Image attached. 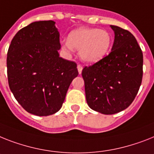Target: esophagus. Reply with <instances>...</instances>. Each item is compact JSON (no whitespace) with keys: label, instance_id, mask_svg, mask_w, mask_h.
I'll use <instances>...</instances> for the list:
<instances>
[{"label":"esophagus","instance_id":"34e87169","mask_svg":"<svg viewBox=\"0 0 154 154\" xmlns=\"http://www.w3.org/2000/svg\"><path fill=\"white\" fill-rule=\"evenodd\" d=\"M77 68H78L79 74H81V73H82V65H80V64H79V65L77 66Z\"/></svg>","mask_w":154,"mask_h":154}]
</instances>
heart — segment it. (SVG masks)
Wrapping results in <instances>:
<instances>
[{"label": "heart", "instance_id": "obj_1", "mask_svg": "<svg viewBox=\"0 0 154 154\" xmlns=\"http://www.w3.org/2000/svg\"><path fill=\"white\" fill-rule=\"evenodd\" d=\"M112 45V37L108 31L97 28L81 27L69 34L68 40L62 42L63 49L72 53L73 49L79 50L80 59L88 63L102 60Z\"/></svg>", "mask_w": 154, "mask_h": 154}]
</instances>
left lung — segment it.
<instances>
[{"mask_svg": "<svg viewBox=\"0 0 154 154\" xmlns=\"http://www.w3.org/2000/svg\"><path fill=\"white\" fill-rule=\"evenodd\" d=\"M112 50L100 61L82 69L86 102L100 113L112 115L129 106L143 79V55L134 35L111 25Z\"/></svg>", "mask_w": 154, "mask_h": 154, "instance_id": "8db88e82", "label": "left lung"}]
</instances>
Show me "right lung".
I'll list each match as a JSON object with an SVG mask.
<instances>
[{
    "instance_id": "obj_1",
    "label": "right lung",
    "mask_w": 154,
    "mask_h": 154,
    "mask_svg": "<svg viewBox=\"0 0 154 154\" xmlns=\"http://www.w3.org/2000/svg\"><path fill=\"white\" fill-rule=\"evenodd\" d=\"M53 20L29 24L16 33L7 55L8 80L16 101L39 116L61 109L77 64L60 57V33Z\"/></svg>"
}]
</instances>
